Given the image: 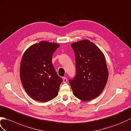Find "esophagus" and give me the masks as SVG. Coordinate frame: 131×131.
<instances>
[{
  "mask_svg": "<svg viewBox=\"0 0 131 131\" xmlns=\"http://www.w3.org/2000/svg\"><path fill=\"white\" fill-rule=\"evenodd\" d=\"M63 82L64 83H66L67 81V78L66 77H64L63 78Z\"/></svg>",
  "mask_w": 131,
  "mask_h": 131,
  "instance_id": "34e87169",
  "label": "esophagus"
}]
</instances>
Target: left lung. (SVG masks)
<instances>
[{"instance_id": "1", "label": "left lung", "mask_w": 131, "mask_h": 131, "mask_svg": "<svg viewBox=\"0 0 131 131\" xmlns=\"http://www.w3.org/2000/svg\"><path fill=\"white\" fill-rule=\"evenodd\" d=\"M71 46L75 54L76 72L69 83L75 97L89 101L97 97L106 84L108 70L105 58L90 40L74 42Z\"/></svg>"}]
</instances>
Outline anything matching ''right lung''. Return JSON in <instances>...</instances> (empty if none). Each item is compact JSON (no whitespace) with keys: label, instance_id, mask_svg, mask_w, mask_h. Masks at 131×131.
<instances>
[{"label":"right lung","instance_id":"1","mask_svg":"<svg viewBox=\"0 0 131 131\" xmlns=\"http://www.w3.org/2000/svg\"><path fill=\"white\" fill-rule=\"evenodd\" d=\"M59 45L42 41L27 49L20 65V78L26 92L33 99L47 102L58 95L62 78L52 64V56Z\"/></svg>","mask_w":131,"mask_h":131}]
</instances>
